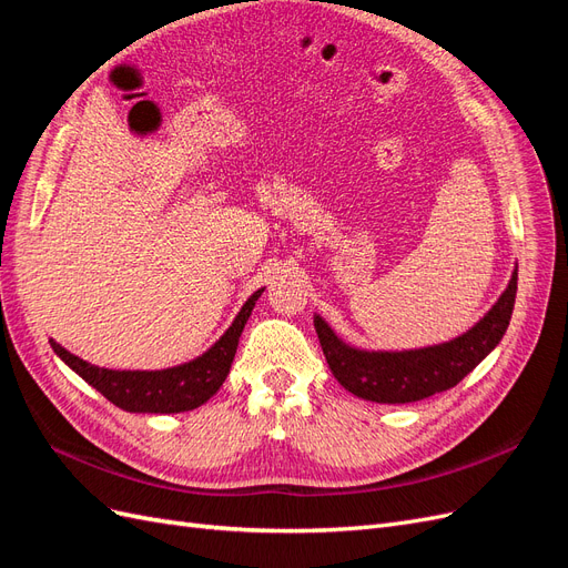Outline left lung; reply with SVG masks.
Instances as JSON below:
<instances>
[{"label": "left lung", "mask_w": 568, "mask_h": 568, "mask_svg": "<svg viewBox=\"0 0 568 568\" xmlns=\"http://www.w3.org/2000/svg\"><path fill=\"white\" fill-rule=\"evenodd\" d=\"M517 274L519 270L511 272L505 294L467 334L428 348L359 351L343 343L315 315L317 338L332 374L357 398L388 405L417 403L457 386L505 336L517 298Z\"/></svg>", "instance_id": "8db88e82"}]
</instances>
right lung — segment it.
<instances>
[{"label":"right lung","instance_id":"1","mask_svg":"<svg viewBox=\"0 0 568 568\" xmlns=\"http://www.w3.org/2000/svg\"><path fill=\"white\" fill-rule=\"evenodd\" d=\"M265 288H257L244 303L242 313L232 322L230 329L215 341V346L205 351L201 357L178 367L140 372V369H104L84 363L78 355L68 353L63 346L51 338V348L80 374L84 382L97 388L106 400L125 412H151V415H170V412H189L203 405L217 393L222 382L227 379L232 359L239 346L244 326Z\"/></svg>","mask_w":568,"mask_h":568}]
</instances>
